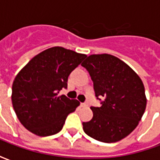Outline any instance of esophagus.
Masks as SVG:
<instances>
[{
  "instance_id": "esophagus-1",
  "label": "esophagus",
  "mask_w": 160,
  "mask_h": 160,
  "mask_svg": "<svg viewBox=\"0 0 160 160\" xmlns=\"http://www.w3.org/2000/svg\"><path fill=\"white\" fill-rule=\"evenodd\" d=\"M81 106H82V107H87V106H88V104H87V103H82V104H81Z\"/></svg>"
}]
</instances>
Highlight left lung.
<instances>
[{"label": "left lung", "instance_id": "obj_1", "mask_svg": "<svg viewBox=\"0 0 160 160\" xmlns=\"http://www.w3.org/2000/svg\"><path fill=\"white\" fill-rule=\"evenodd\" d=\"M81 66L88 71L95 97L101 101L100 107H91L93 117L82 123L84 132L105 143L121 141L144 114L147 98L142 80L128 65L109 54L91 55Z\"/></svg>", "mask_w": 160, "mask_h": 160}]
</instances>
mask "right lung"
Segmentation results:
<instances>
[{"instance_id":"add662e5","label":"right lung","mask_w":160,"mask_h":160,"mask_svg":"<svg viewBox=\"0 0 160 160\" xmlns=\"http://www.w3.org/2000/svg\"><path fill=\"white\" fill-rule=\"evenodd\" d=\"M87 57L62 47H52L34 56L13 80L12 103L19 122L38 136L62 130L68 114L80 102L60 91L68 87L71 72Z\"/></svg>"}]
</instances>
